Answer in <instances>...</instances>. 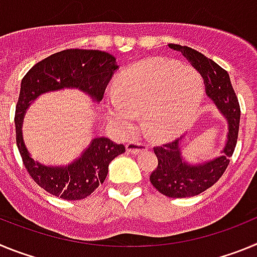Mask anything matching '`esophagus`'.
Segmentation results:
<instances>
[{
  "mask_svg": "<svg viewBox=\"0 0 257 257\" xmlns=\"http://www.w3.org/2000/svg\"><path fill=\"white\" fill-rule=\"evenodd\" d=\"M147 145L142 144V143H136V142H130L126 144V151L128 153H133V154H139L142 152L147 151Z\"/></svg>",
  "mask_w": 257,
  "mask_h": 257,
  "instance_id": "1",
  "label": "esophagus"
}]
</instances>
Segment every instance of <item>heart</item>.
<instances>
[{"label":"heart","instance_id":"b5f03b06","mask_svg":"<svg viewBox=\"0 0 257 257\" xmlns=\"http://www.w3.org/2000/svg\"><path fill=\"white\" fill-rule=\"evenodd\" d=\"M203 91V79L194 68L169 59H145L118 74L114 97L104 101V114L121 134L131 133L136 115L144 114L149 135L166 140L189 124Z\"/></svg>","mask_w":257,"mask_h":257}]
</instances>
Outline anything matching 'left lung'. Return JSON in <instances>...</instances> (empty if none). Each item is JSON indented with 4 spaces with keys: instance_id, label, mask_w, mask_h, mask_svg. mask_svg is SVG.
Returning <instances> with one entry per match:
<instances>
[{
    "instance_id": "8db88e82",
    "label": "left lung",
    "mask_w": 257,
    "mask_h": 257,
    "mask_svg": "<svg viewBox=\"0 0 257 257\" xmlns=\"http://www.w3.org/2000/svg\"><path fill=\"white\" fill-rule=\"evenodd\" d=\"M169 47L181 52L201 73L205 81L206 95L228 123L225 144L220 156L211 160L188 162L183 157L184 138L154 148L158 166L151 175L152 185L170 198H187L198 196L212 187L226 170L237 144L240 109L226 70L197 50L174 44H170Z\"/></svg>"
}]
</instances>
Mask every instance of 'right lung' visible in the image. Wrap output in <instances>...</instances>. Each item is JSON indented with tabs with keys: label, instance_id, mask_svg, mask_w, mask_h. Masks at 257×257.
Masks as SVG:
<instances>
[{
	"label": "right lung",
	"instance_id": "obj_1",
	"mask_svg": "<svg viewBox=\"0 0 257 257\" xmlns=\"http://www.w3.org/2000/svg\"><path fill=\"white\" fill-rule=\"evenodd\" d=\"M112 54L100 50L70 49L52 54L32 67L22 79L15 109L17 145L32 179L42 189L67 201L88 197L108 174L109 163L124 153L123 144L106 138H94L76 160L64 166H46L32 158L23 139V121L32 103L41 95L74 88L100 103L106 85L118 69Z\"/></svg>",
	"mask_w": 257,
	"mask_h": 257
}]
</instances>
